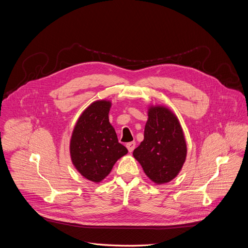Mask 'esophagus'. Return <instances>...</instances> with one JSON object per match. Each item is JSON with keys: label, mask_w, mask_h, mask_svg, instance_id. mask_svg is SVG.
<instances>
[{"label": "esophagus", "mask_w": 248, "mask_h": 248, "mask_svg": "<svg viewBox=\"0 0 248 248\" xmlns=\"http://www.w3.org/2000/svg\"><path fill=\"white\" fill-rule=\"evenodd\" d=\"M126 148H127L128 152L131 153V152L134 150V148H135V142H134V141H132V142L127 143V144H126Z\"/></svg>", "instance_id": "1"}]
</instances>
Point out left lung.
Instances as JSON below:
<instances>
[{
    "label": "left lung",
    "instance_id": "obj_1",
    "mask_svg": "<svg viewBox=\"0 0 248 248\" xmlns=\"http://www.w3.org/2000/svg\"><path fill=\"white\" fill-rule=\"evenodd\" d=\"M147 114L144 139L132 155L154 184L163 185L182 170L187 154L186 141L181 123L171 110L151 105Z\"/></svg>",
    "mask_w": 248,
    "mask_h": 248
}]
</instances>
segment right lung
Segmentation results:
<instances>
[{
  "mask_svg": "<svg viewBox=\"0 0 248 248\" xmlns=\"http://www.w3.org/2000/svg\"><path fill=\"white\" fill-rule=\"evenodd\" d=\"M111 107L112 102L107 99L92 102L79 116L70 137L73 165L83 178L95 184L102 182L128 152L110 124Z\"/></svg>",
  "mask_w": 248,
  "mask_h": 248,
  "instance_id": "right-lung-1",
  "label": "right lung"
}]
</instances>
